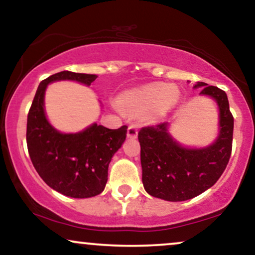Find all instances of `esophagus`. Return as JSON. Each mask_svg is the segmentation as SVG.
<instances>
[{
    "label": "esophagus",
    "mask_w": 255,
    "mask_h": 255,
    "mask_svg": "<svg viewBox=\"0 0 255 255\" xmlns=\"http://www.w3.org/2000/svg\"><path fill=\"white\" fill-rule=\"evenodd\" d=\"M137 135H138L137 128H135L134 125H131V127H128V138H137Z\"/></svg>",
    "instance_id": "34e87169"
}]
</instances>
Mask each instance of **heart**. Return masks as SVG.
<instances>
[{"label":"heart","mask_w":255,"mask_h":255,"mask_svg":"<svg viewBox=\"0 0 255 255\" xmlns=\"http://www.w3.org/2000/svg\"><path fill=\"white\" fill-rule=\"evenodd\" d=\"M180 92L174 85L151 83L125 92L118 99L121 108L133 115L147 114L148 120L157 121L178 103Z\"/></svg>","instance_id":"obj_1"}]
</instances>
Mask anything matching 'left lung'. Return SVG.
I'll list each match as a JSON object with an SVG mask.
<instances>
[{
  "instance_id": "left-lung-1",
  "label": "left lung",
  "mask_w": 255,
  "mask_h": 255,
  "mask_svg": "<svg viewBox=\"0 0 255 255\" xmlns=\"http://www.w3.org/2000/svg\"><path fill=\"white\" fill-rule=\"evenodd\" d=\"M193 88H203L200 95L217 103L219 133L207 146L190 147L172 137L168 123L141 128L138 133L141 180L152 197L167 201L192 199L217 183L230 160L234 121L226 92L204 82H197Z\"/></svg>"
}]
</instances>
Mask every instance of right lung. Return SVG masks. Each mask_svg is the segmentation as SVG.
<instances>
[{
    "instance_id": "obj_1",
    "label": "right lung",
    "mask_w": 255,
    "mask_h": 255,
    "mask_svg": "<svg viewBox=\"0 0 255 255\" xmlns=\"http://www.w3.org/2000/svg\"><path fill=\"white\" fill-rule=\"evenodd\" d=\"M96 75L61 71L39 83L26 122V145L32 165L52 190L71 198H91L104 191L109 164L123 145L128 127L111 130L94 123L76 133L58 131L48 121L44 96L54 82L89 87Z\"/></svg>"
}]
</instances>
